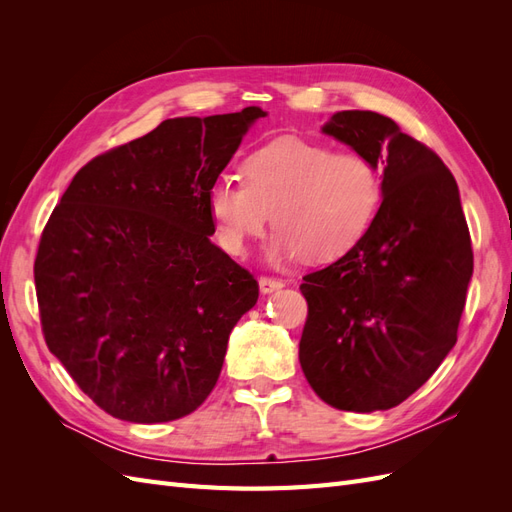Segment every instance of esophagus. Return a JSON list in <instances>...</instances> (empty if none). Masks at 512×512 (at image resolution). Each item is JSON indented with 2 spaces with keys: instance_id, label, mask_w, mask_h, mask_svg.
Listing matches in <instances>:
<instances>
[{
  "instance_id": "34e87169",
  "label": "esophagus",
  "mask_w": 512,
  "mask_h": 512,
  "mask_svg": "<svg viewBox=\"0 0 512 512\" xmlns=\"http://www.w3.org/2000/svg\"><path fill=\"white\" fill-rule=\"evenodd\" d=\"M258 286H260L262 294H269V292H275V290L284 288V282L282 280H275V277H260Z\"/></svg>"
}]
</instances>
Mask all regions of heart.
I'll list each match as a JSON object with an SVG mask.
<instances>
[{
  "label": "heart",
  "instance_id": "heart-1",
  "mask_svg": "<svg viewBox=\"0 0 512 512\" xmlns=\"http://www.w3.org/2000/svg\"><path fill=\"white\" fill-rule=\"evenodd\" d=\"M241 177H220L207 194L215 237L230 256H241L271 218V260L339 258L367 235L382 205V177L365 156L301 138L254 149Z\"/></svg>",
  "mask_w": 512,
  "mask_h": 512
}]
</instances>
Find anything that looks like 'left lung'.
<instances>
[{
	"instance_id": "left-lung-1",
	"label": "left lung",
	"mask_w": 512,
	"mask_h": 512,
	"mask_svg": "<svg viewBox=\"0 0 512 512\" xmlns=\"http://www.w3.org/2000/svg\"><path fill=\"white\" fill-rule=\"evenodd\" d=\"M382 168V205L367 235L303 277L299 361L329 406H399L457 342L474 256L457 181L391 117L339 111L322 126Z\"/></svg>"
}]
</instances>
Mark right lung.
<instances>
[{
	"instance_id": "1",
	"label": "right lung",
	"mask_w": 512,
	"mask_h": 512,
	"mask_svg": "<svg viewBox=\"0 0 512 512\" xmlns=\"http://www.w3.org/2000/svg\"><path fill=\"white\" fill-rule=\"evenodd\" d=\"M267 113L175 117L87 162L44 226L49 350L115 418L166 423L213 391L258 282L211 241L207 194Z\"/></svg>"
}]
</instances>
